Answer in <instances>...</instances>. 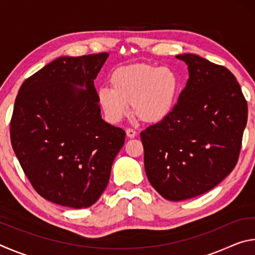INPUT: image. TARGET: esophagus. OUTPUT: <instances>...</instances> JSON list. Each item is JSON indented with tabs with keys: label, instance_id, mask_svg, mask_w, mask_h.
<instances>
[{
	"label": "esophagus",
	"instance_id": "esophagus-1",
	"mask_svg": "<svg viewBox=\"0 0 255 255\" xmlns=\"http://www.w3.org/2000/svg\"><path fill=\"white\" fill-rule=\"evenodd\" d=\"M126 133H127V136L129 138H133V137L136 136V131L133 130V129H131V128H127L126 129Z\"/></svg>",
	"mask_w": 255,
	"mask_h": 255
}]
</instances>
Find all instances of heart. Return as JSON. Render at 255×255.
Instances as JSON below:
<instances>
[{
	"label": "heart",
	"instance_id": "b5f03b06",
	"mask_svg": "<svg viewBox=\"0 0 255 255\" xmlns=\"http://www.w3.org/2000/svg\"><path fill=\"white\" fill-rule=\"evenodd\" d=\"M110 81L112 88L98 90V102L111 123L127 116L130 105L140 122H162L173 110L180 84L173 68L145 63L117 68Z\"/></svg>",
	"mask_w": 255,
	"mask_h": 255
}]
</instances>
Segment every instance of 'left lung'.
Listing matches in <instances>:
<instances>
[{
  "label": "left lung",
  "instance_id": "1",
  "mask_svg": "<svg viewBox=\"0 0 255 255\" xmlns=\"http://www.w3.org/2000/svg\"><path fill=\"white\" fill-rule=\"evenodd\" d=\"M189 79L162 122L140 132L149 183L181 201L209 191L234 170L248 122V102L226 67L193 54L178 55Z\"/></svg>",
  "mask_w": 255,
  "mask_h": 255
}]
</instances>
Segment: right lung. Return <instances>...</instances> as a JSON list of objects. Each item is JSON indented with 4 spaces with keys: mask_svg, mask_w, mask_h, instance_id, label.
<instances>
[{
    "mask_svg": "<svg viewBox=\"0 0 255 255\" xmlns=\"http://www.w3.org/2000/svg\"><path fill=\"white\" fill-rule=\"evenodd\" d=\"M108 56L59 57L28 77L16 96L12 147L33 189L54 204H96L124 146L126 132L102 119L94 88Z\"/></svg>",
    "mask_w": 255,
    "mask_h": 255,
    "instance_id": "obj_1",
    "label": "right lung"
}]
</instances>
